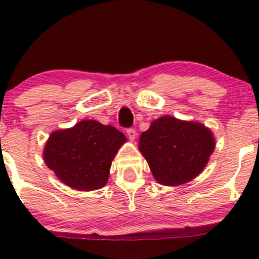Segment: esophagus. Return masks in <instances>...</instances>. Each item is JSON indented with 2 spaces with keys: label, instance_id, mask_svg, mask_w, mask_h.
I'll return each mask as SVG.
<instances>
[{
  "label": "esophagus",
  "instance_id": "34e87169",
  "mask_svg": "<svg viewBox=\"0 0 259 259\" xmlns=\"http://www.w3.org/2000/svg\"><path fill=\"white\" fill-rule=\"evenodd\" d=\"M126 134H127V136H129L130 141H134V140L136 139V130L135 129H127Z\"/></svg>",
  "mask_w": 259,
  "mask_h": 259
}]
</instances>
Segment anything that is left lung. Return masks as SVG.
<instances>
[{"mask_svg": "<svg viewBox=\"0 0 259 259\" xmlns=\"http://www.w3.org/2000/svg\"><path fill=\"white\" fill-rule=\"evenodd\" d=\"M215 147L212 132L198 121L163 115L141 134L139 150L157 183L178 186L203 170Z\"/></svg>", "mask_w": 259, "mask_h": 259, "instance_id": "1", "label": "left lung"}]
</instances>
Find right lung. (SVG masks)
I'll use <instances>...</instances> for the list:
<instances>
[{"label":"right lung","instance_id":"1","mask_svg":"<svg viewBox=\"0 0 259 259\" xmlns=\"http://www.w3.org/2000/svg\"><path fill=\"white\" fill-rule=\"evenodd\" d=\"M125 141V135L114 126L81 120L51 134L45 145L44 159L67 186L92 191L106 185L112 160Z\"/></svg>","mask_w":259,"mask_h":259}]
</instances>
